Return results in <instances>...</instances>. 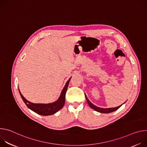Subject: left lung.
<instances>
[{
	"instance_id": "left-lung-1",
	"label": "left lung",
	"mask_w": 147,
	"mask_h": 147,
	"mask_svg": "<svg viewBox=\"0 0 147 147\" xmlns=\"http://www.w3.org/2000/svg\"><path fill=\"white\" fill-rule=\"evenodd\" d=\"M86 98V100H87V102L88 103V104L89 105V106L92 108L94 110H95V111L96 112H98L99 113H111V112H113L116 110H117L120 107V106H119L117 107H116V108H99V107H98L95 105H94V104H92L88 99L87 97Z\"/></svg>"
}]
</instances>
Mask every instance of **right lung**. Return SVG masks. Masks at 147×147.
<instances>
[{
	"mask_svg": "<svg viewBox=\"0 0 147 147\" xmlns=\"http://www.w3.org/2000/svg\"><path fill=\"white\" fill-rule=\"evenodd\" d=\"M70 77L69 80L66 82V85L65 86L63 89L62 90L60 96L59 98L55 102L52 103H34L27 100L20 92V90L19 92L22 98V99L26 103L27 107L32 111L33 112L42 116H49L52 115L56 112H57L59 110H60L63 107L65 103V96L67 91V87L69 86V82L71 80Z\"/></svg>",
	"mask_w": 147,
	"mask_h": 147,
	"instance_id": "add662e5",
	"label": "right lung"
}]
</instances>
